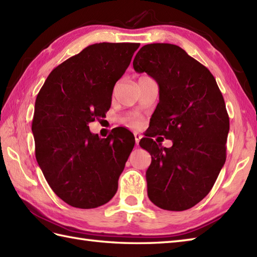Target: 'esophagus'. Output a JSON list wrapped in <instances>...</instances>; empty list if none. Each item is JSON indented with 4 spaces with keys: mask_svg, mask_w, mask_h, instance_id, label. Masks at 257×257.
<instances>
[{
    "mask_svg": "<svg viewBox=\"0 0 257 257\" xmlns=\"http://www.w3.org/2000/svg\"><path fill=\"white\" fill-rule=\"evenodd\" d=\"M134 136H135V141H136V145H139V141H140V139H141V135H139L138 133H135L134 134Z\"/></svg>",
    "mask_w": 257,
    "mask_h": 257,
    "instance_id": "1",
    "label": "esophagus"
}]
</instances>
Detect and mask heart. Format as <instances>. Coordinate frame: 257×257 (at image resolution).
<instances>
[{
  "mask_svg": "<svg viewBox=\"0 0 257 257\" xmlns=\"http://www.w3.org/2000/svg\"><path fill=\"white\" fill-rule=\"evenodd\" d=\"M122 122L127 124L130 128H139L140 127V118L137 114H128L122 118Z\"/></svg>",
  "mask_w": 257,
  "mask_h": 257,
  "instance_id": "obj_1",
  "label": "heart"
}]
</instances>
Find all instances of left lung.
<instances>
[{
  "mask_svg": "<svg viewBox=\"0 0 257 257\" xmlns=\"http://www.w3.org/2000/svg\"><path fill=\"white\" fill-rule=\"evenodd\" d=\"M134 68L159 85L152 125L139 143L151 155L148 196L163 210H188L210 192L225 163L230 119L222 92L209 69L173 44L143 46ZM158 134L173 140L171 149L152 139Z\"/></svg>",
  "mask_w": 257,
  "mask_h": 257,
  "instance_id": "left-lung-1",
  "label": "left lung"
}]
</instances>
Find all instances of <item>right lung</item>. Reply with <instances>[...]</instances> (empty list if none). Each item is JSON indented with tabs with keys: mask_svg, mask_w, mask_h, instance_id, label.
I'll return each instance as SVG.
<instances>
[{
	"mask_svg": "<svg viewBox=\"0 0 257 257\" xmlns=\"http://www.w3.org/2000/svg\"><path fill=\"white\" fill-rule=\"evenodd\" d=\"M139 46H87L54 68L36 97L32 132L37 163L58 198L74 207L94 209L117 192L134 135L119 128L101 139L88 123L109 110L114 84Z\"/></svg>",
	"mask_w": 257,
	"mask_h": 257,
	"instance_id": "obj_1",
	"label": "right lung"
}]
</instances>
